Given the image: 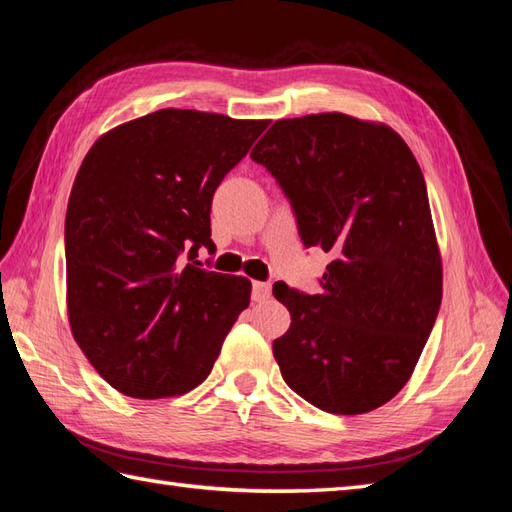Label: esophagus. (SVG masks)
Masks as SVG:
<instances>
[{"label":"esophagus","mask_w":512,"mask_h":512,"mask_svg":"<svg viewBox=\"0 0 512 512\" xmlns=\"http://www.w3.org/2000/svg\"><path fill=\"white\" fill-rule=\"evenodd\" d=\"M273 295V286L266 281H253V301H266Z\"/></svg>","instance_id":"34e87169"}]
</instances>
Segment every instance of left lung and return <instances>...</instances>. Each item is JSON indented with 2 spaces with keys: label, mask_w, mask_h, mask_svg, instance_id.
Wrapping results in <instances>:
<instances>
[{
  "label": "left lung",
  "mask_w": 512,
  "mask_h": 512,
  "mask_svg": "<svg viewBox=\"0 0 512 512\" xmlns=\"http://www.w3.org/2000/svg\"><path fill=\"white\" fill-rule=\"evenodd\" d=\"M250 158L284 191L303 246L332 255L319 295L273 286L292 317L273 341L281 376L328 413L385 405L409 380L442 301L416 158L394 129L336 112L277 121Z\"/></svg>",
  "instance_id": "left-lung-1"
}]
</instances>
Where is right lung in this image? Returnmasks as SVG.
Instances as JSON below:
<instances>
[{
	"label": "right lung",
	"instance_id": "obj_1",
	"mask_svg": "<svg viewBox=\"0 0 512 512\" xmlns=\"http://www.w3.org/2000/svg\"><path fill=\"white\" fill-rule=\"evenodd\" d=\"M268 121L158 110L96 140L65 213L76 343L132 398L187 394L211 374L250 281L198 268L211 202Z\"/></svg>",
	"mask_w": 512,
	"mask_h": 512
}]
</instances>
